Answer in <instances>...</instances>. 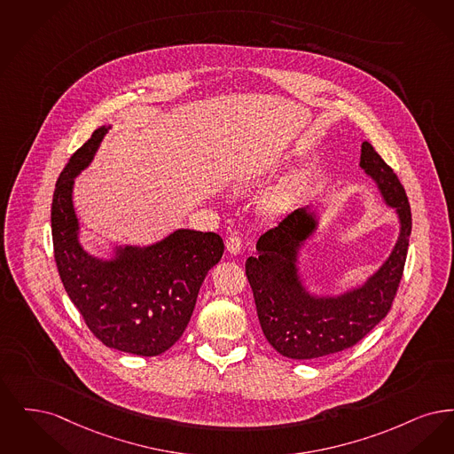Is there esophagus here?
I'll use <instances>...</instances> for the list:
<instances>
[{
    "label": "esophagus",
    "mask_w": 454,
    "mask_h": 454,
    "mask_svg": "<svg viewBox=\"0 0 454 454\" xmlns=\"http://www.w3.org/2000/svg\"><path fill=\"white\" fill-rule=\"evenodd\" d=\"M225 246H227V251H229L231 254H239V253L242 251V239H240V236H239L237 232H231V234L227 236Z\"/></svg>",
    "instance_id": "esophagus-1"
}]
</instances>
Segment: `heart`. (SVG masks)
<instances>
[{"instance_id": "1", "label": "heart", "mask_w": 454, "mask_h": 454, "mask_svg": "<svg viewBox=\"0 0 454 454\" xmlns=\"http://www.w3.org/2000/svg\"><path fill=\"white\" fill-rule=\"evenodd\" d=\"M294 198H295V186H283L270 197L266 207L271 214H283L290 208Z\"/></svg>"}]
</instances>
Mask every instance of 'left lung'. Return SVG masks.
I'll return each instance as SVG.
<instances>
[{
	"mask_svg": "<svg viewBox=\"0 0 454 454\" xmlns=\"http://www.w3.org/2000/svg\"><path fill=\"white\" fill-rule=\"evenodd\" d=\"M359 166L396 208L402 225L394 253L364 286L337 298H318L303 290L296 275V251L316 229L314 214L305 208L288 214L259 237L257 256L246 261L261 329L279 355L314 359L353 348L392 309L412 232L411 205L394 169L370 142L361 145Z\"/></svg>",
	"mask_w": 454,
	"mask_h": 454,
	"instance_id": "8db88e82",
	"label": "left lung"
}]
</instances>
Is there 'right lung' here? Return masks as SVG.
Listing matches in <instances>:
<instances>
[{"instance_id":"obj_1","label":"right lung","mask_w":454,"mask_h":454,"mask_svg":"<svg viewBox=\"0 0 454 454\" xmlns=\"http://www.w3.org/2000/svg\"><path fill=\"white\" fill-rule=\"evenodd\" d=\"M108 127H99L71 156L56 183L51 222L60 281L105 346L137 356H158L183 335L208 270L223 254L215 232L181 229L151 247H120L101 261L78 244L73 183L93 159Z\"/></svg>"}]
</instances>
